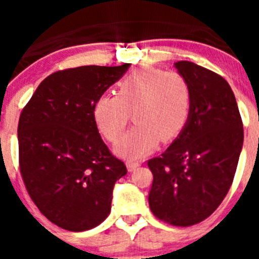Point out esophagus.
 <instances>
[{"label":"esophagus","mask_w":259,"mask_h":259,"mask_svg":"<svg viewBox=\"0 0 259 259\" xmlns=\"http://www.w3.org/2000/svg\"><path fill=\"white\" fill-rule=\"evenodd\" d=\"M139 166H140V162H139V161H132V159L127 161L128 171H135Z\"/></svg>","instance_id":"esophagus-1"}]
</instances>
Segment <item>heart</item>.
<instances>
[{"instance_id": "heart-1", "label": "heart", "mask_w": 259, "mask_h": 259, "mask_svg": "<svg viewBox=\"0 0 259 259\" xmlns=\"http://www.w3.org/2000/svg\"><path fill=\"white\" fill-rule=\"evenodd\" d=\"M192 89L183 75L140 67L118 84L116 96L105 95L93 107L98 130L110 143L122 136L130 120L135 125L116 144V152L139 158L162 143H171L188 122Z\"/></svg>"}]
</instances>
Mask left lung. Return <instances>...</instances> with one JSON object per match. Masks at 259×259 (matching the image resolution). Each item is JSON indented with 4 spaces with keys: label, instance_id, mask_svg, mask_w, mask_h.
<instances>
[{
    "label": "left lung",
    "instance_id": "obj_1",
    "mask_svg": "<svg viewBox=\"0 0 259 259\" xmlns=\"http://www.w3.org/2000/svg\"><path fill=\"white\" fill-rule=\"evenodd\" d=\"M175 67L191 85V114L166 152L148 161L153 174L148 200L158 219L189 227L210 217L227 196L244 128L235 95L221 75L188 61Z\"/></svg>",
    "mask_w": 259,
    "mask_h": 259
}]
</instances>
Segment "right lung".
Here are the masks:
<instances>
[{"instance_id":"add662e5","label":"right lung","mask_w":259,"mask_h":259,"mask_svg":"<svg viewBox=\"0 0 259 259\" xmlns=\"http://www.w3.org/2000/svg\"><path fill=\"white\" fill-rule=\"evenodd\" d=\"M128 67L57 71L41 81L20 113L22 179L38 210L63 230L80 232L104 222L114 184L127 174L98 134L93 107Z\"/></svg>"}]
</instances>
